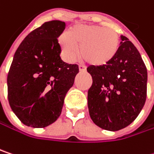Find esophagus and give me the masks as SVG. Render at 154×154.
<instances>
[{
  "label": "esophagus",
  "instance_id": "obj_1",
  "mask_svg": "<svg viewBox=\"0 0 154 154\" xmlns=\"http://www.w3.org/2000/svg\"><path fill=\"white\" fill-rule=\"evenodd\" d=\"M78 68H79V71L80 72H85L86 71V68L84 65H79Z\"/></svg>",
  "mask_w": 154,
  "mask_h": 154
}]
</instances>
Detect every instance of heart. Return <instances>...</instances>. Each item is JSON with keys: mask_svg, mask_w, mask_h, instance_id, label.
<instances>
[{"mask_svg": "<svg viewBox=\"0 0 154 154\" xmlns=\"http://www.w3.org/2000/svg\"><path fill=\"white\" fill-rule=\"evenodd\" d=\"M64 58L72 62L80 50L81 57L93 66H104L117 54L120 47L119 34L113 29L93 24H77L68 31V35L59 38Z\"/></svg>", "mask_w": 154, "mask_h": 154, "instance_id": "1", "label": "heart"}]
</instances>
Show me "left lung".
<instances>
[{
    "label": "left lung",
    "instance_id": "left-lung-1",
    "mask_svg": "<svg viewBox=\"0 0 154 154\" xmlns=\"http://www.w3.org/2000/svg\"><path fill=\"white\" fill-rule=\"evenodd\" d=\"M116 57L104 66L87 68L92 77L88 108L100 128L116 131L137 117L146 100L147 69L136 47L125 36Z\"/></svg>",
    "mask_w": 154,
    "mask_h": 154
}]
</instances>
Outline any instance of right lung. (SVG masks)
Returning <instances> with one entry per match:
<instances>
[{
	"label": "right lung",
	"instance_id": "1",
	"mask_svg": "<svg viewBox=\"0 0 154 154\" xmlns=\"http://www.w3.org/2000/svg\"><path fill=\"white\" fill-rule=\"evenodd\" d=\"M64 22L44 23L24 38L17 49L8 74L9 106L24 125L45 128L62 113L66 93L79 69L60 57L58 37Z\"/></svg>",
	"mask_w": 154,
	"mask_h": 154
}]
</instances>
